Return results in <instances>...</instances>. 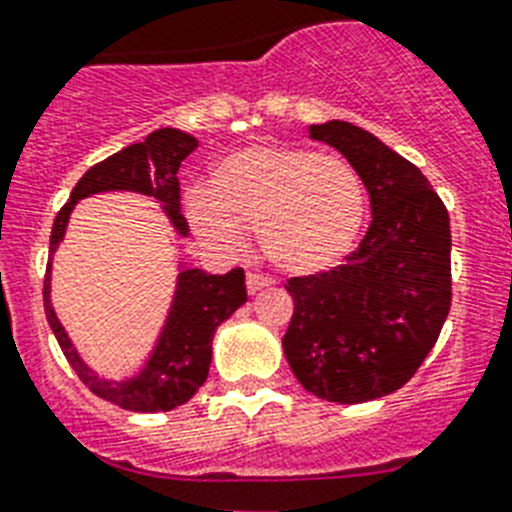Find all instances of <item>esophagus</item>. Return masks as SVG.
Instances as JSON below:
<instances>
[{
	"mask_svg": "<svg viewBox=\"0 0 512 512\" xmlns=\"http://www.w3.org/2000/svg\"><path fill=\"white\" fill-rule=\"evenodd\" d=\"M271 287V279H265L260 273H247V292L249 295H257V292H263V289Z\"/></svg>",
	"mask_w": 512,
	"mask_h": 512,
	"instance_id": "34e87169",
	"label": "esophagus"
}]
</instances>
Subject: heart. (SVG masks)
Returning <instances> with one entry per match:
<instances>
[{
    "mask_svg": "<svg viewBox=\"0 0 512 512\" xmlns=\"http://www.w3.org/2000/svg\"><path fill=\"white\" fill-rule=\"evenodd\" d=\"M191 231L215 252L236 255L247 225L273 265L295 276L332 271L356 247L366 199L358 172L313 148L249 146L215 164L209 188L183 201Z\"/></svg>",
    "mask_w": 512,
    "mask_h": 512,
    "instance_id": "b5f03b06",
    "label": "heart"
}]
</instances>
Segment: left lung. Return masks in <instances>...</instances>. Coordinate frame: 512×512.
<instances>
[{"label": "left lung", "mask_w": 512, "mask_h": 512, "mask_svg": "<svg viewBox=\"0 0 512 512\" xmlns=\"http://www.w3.org/2000/svg\"><path fill=\"white\" fill-rule=\"evenodd\" d=\"M358 172L372 223L335 271L289 279L281 345L308 393L335 404L390 396L420 369L452 305L449 212L428 177L356 124H311Z\"/></svg>", "instance_id": "obj_1"}]
</instances>
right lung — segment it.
Masks as SVG:
<instances>
[{
	"mask_svg": "<svg viewBox=\"0 0 512 512\" xmlns=\"http://www.w3.org/2000/svg\"><path fill=\"white\" fill-rule=\"evenodd\" d=\"M196 146L199 140L188 132L162 127L151 132L143 143H132L119 154L90 167L74 185L71 199L52 223V255L58 252L60 241L66 239L68 220L76 204L87 196L108 191H132L140 196H151L162 204L172 231L180 239H188V223L180 215L177 170ZM244 303H247V284H244L241 268L217 276L201 268H191L180 257L172 303L156 335L154 348L148 350L138 372L122 380H111V377H100L84 361L52 308V260L47 263V276H44V313L50 321L52 335L58 337V345L63 348V356L95 396L122 406L127 412H170L175 406L185 404L207 380L217 327L225 319H231Z\"/></svg>",
	"mask_w": 512,
	"mask_h": 512,
	"instance_id": "add662e5",
	"label": "right lung"
}]
</instances>
